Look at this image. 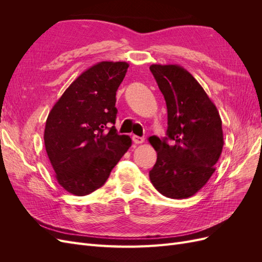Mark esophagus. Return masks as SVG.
Here are the masks:
<instances>
[{"label": "esophagus", "mask_w": 262, "mask_h": 262, "mask_svg": "<svg viewBox=\"0 0 262 262\" xmlns=\"http://www.w3.org/2000/svg\"><path fill=\"white\" fill-rule=\"evenodd\" d=\"M132 140H133V142L136 144H141V143H143L144 142V138H142V137H138V136H133L132 137Z\"/></svg>", "instance_id": "34e87169"}]
</instances>
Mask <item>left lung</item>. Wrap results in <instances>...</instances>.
Returning a JSON list of instances; mask_svg holds the SVG:
<instances>
[{"label": "left lung", "instance_id": "left-lung-1", "mask_svg": "<svg viewBox=\"0 0 262 262\" xmlns=\"http://www.w3.org/2000/svg\"><path fill=\"white\" fill-rule=\"evenodd\" d=\"M167 106V138H149L157 161L149 171L155 189L171 199L195 194L215 171L223 149L222 120L215 105L187 70L152 64ZM172 142L168 145L167 140Z\"/></svg>", "mask_w": 262, "mask_h": 262}]
</instances>
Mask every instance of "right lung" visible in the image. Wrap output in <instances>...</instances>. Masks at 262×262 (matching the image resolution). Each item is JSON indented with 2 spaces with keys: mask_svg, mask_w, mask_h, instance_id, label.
Returning a JSON list of instances; mask_svg holds the SVG:
<instances>
[{
  "mask_svg": "<svg viewBox=\"0 0 262 262\" xmlns=\"http://www.w3.org/2000/svg\"><path fill=\"white\" fill-rule=\"evenodd\" d=\"M126 62L102 61L78 76L55 102L45 128V146L59 185L86 195L105 184L132 144L115 128L116 92Z\"/></svg>",
  "mask_w": 262,
  "mask_h": 262,
  "instance_id": "right-lung-1",
  "label": "right lung"
}]
</instances>
